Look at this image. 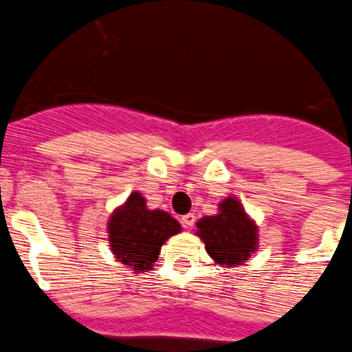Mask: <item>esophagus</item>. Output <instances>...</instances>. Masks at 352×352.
Here are the masks:
<instances>
[{
    "label": "esophagus",
    "instance_id": "1",
    "mask_svg": "<svg viewBox=\"0 0 352 352\" xmlns=\"http://www.w3.org/2000/svg\"><path fill=\"white\" fill-rule=\"evenodd\" d=\"M195 221H196L195 214H186L180 217V223H182L184 228H192L195 226Z\"/></svg>",
    "mask_w": 352,
    "mask_h": 352
}]
</instances>
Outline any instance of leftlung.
I'll use <instances>...</instances> for the list:
<instances>
[{
    "label": "left lung",
    "instance_id": "obj_1",
    "mask_svg": "<svg viewBox=\"0 0 352 352\" xmlns=\"http://www.w3.org/2000/svg\"><path fill=\"white\" fill-rule=\"evenodd\" d=\"M196 226V235L204 240L210 258L219 265H242L258 247V226L239 199L231 196L219 204V214L207 215Z\"/></svg>",
    "mask_w": 352,
    "mask_h": 352
}]
</instances>
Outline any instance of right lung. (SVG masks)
I'll return each instance as SVG.
<instances>
[{"instance_id": "1", "label": "right lung", "mask_w": 352, "mask_h": 352, "mask_svg": "<svg viewBox=\"0 0 352 352\" xmlns=\"http://www.w3.org/2000/svg\"><path fill=\"white\" fill-rule=\"evenodd\" d=\"M180 224L168 212L148 210L140 192H131L109 221V242L116 258L135 272L151 270L161 245L179 233Z\"/></svg>"}]
</instances>
